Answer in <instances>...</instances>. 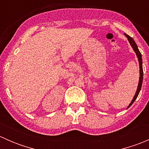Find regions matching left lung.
<instances>
[{"label": "left lung", "instance_id": "obj_1", "mask_svg": "<svg viewBox=\"0 0 149 149\" xmlns=\"http://www.w3.org/2000/svg\"><path fill=\"white\" fill-rule=\"evenodd\" d=\"M125 34V37L127 38V40H128V42H129V43H130V46L132 47V48L133 49L134 52H136V56H137V58H138V61H139V74H140V76H139V85H138L137 90H136V94H135L134 97H133V99L132 100L131 102L130 103V104L128 105V107H127V108H129L130 106H131L132 104H133V102H135V100L137 99L138 96H139V94L140 91H141V86H142V83H143V72L142 55H141V52H140L139 48H138L137 45H136V43L135 42L134 40H133L132 37H130V36L127 35V34Z\"/></svg>", "mask_w": 149, "mask_h": 149}]
</instances>
